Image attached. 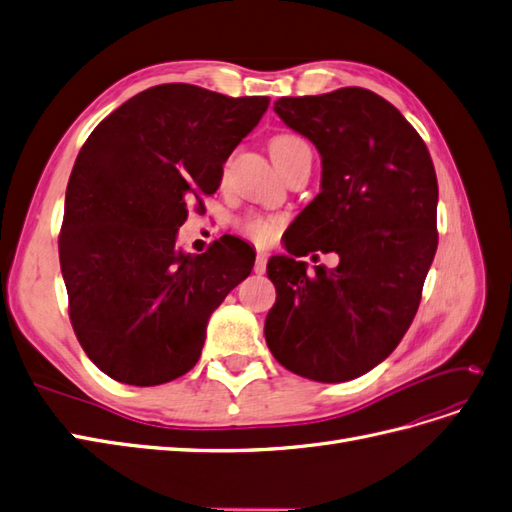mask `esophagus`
I'll return each mask as SVG.
<instances>
[{
    "mask_svg": "<svg viewBox=\"0 0 512 512\" xmlns=\"http://www.w3.org/2000/svg\"><path fill=\"white\" fill-rule=\"evenodd\" d=\"M254 271L258 273V275H262L267 271V254L265 252H258L256 254V262H254Z\"/></svg>",
    "mask_w": 512,
    "mask_h": 512,
    "instance_id": "34e87169",
    "label": "esophagus"
}]
</instances>
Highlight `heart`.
Here are the masks:
<instances>
[{
    "label": "heart",
    "instance_id": "b5f03b06",
    "mask_svg": "<svg viewBox=\"0 0 512 512\" xmlns=\"http://www.w3.org/2000/svg\"><path fill=\"white\" fill-rule=\"evenodd\" d=\"M271 156L275 160L277 166H286L292 158L301 156V153H312L309 149L307 141L299 134H292V132H282V134H275L271 138ZM284 218L282 215H271V213H250L245 215V218L237 220V228L243 237L252 239L254 243L265 245L269 241H273V237L277 235V230L282 228Z\"/></svg>",
    "mask_w": 512,
    "mask_h": 512
}]
</instances>
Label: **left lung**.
Masks as SVG:
<instances>
[{
	"label": "left lung",
	"instance_id": "1",
	"mask_svg": "<svg viewBox=\"0 0 512 512\" xmlns=\"http://www.w3.org/2000/svg\"><path fill=\"white\" fill-rule=\"evenodd\" d=\"M273 111L316 145L322 181L290 226V256L267 265L277 299L265 339L292 374L346 382L382 363L416 316L438 247L436 170L406 117L369 89L280 98ZM316 249L340 265L307 274L293 256Z\"/></svg>",
	"mask_w": 512,
	"mask_h": 512
}]
</instances>
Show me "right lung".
Masks as SVG:
<instances>
[{
  "mask_svg": "<svg viewBox=\"0 0 512 512\" xmlns=\"http://www.w3.org/2000/svg\"><path fill=\"white\" fill-rule=\"evenodd\" d=\"M267 106V96L168 83L89 134L68 181L59 265L76 339L106 376L156 386L200 359L209 316L256 254L230 235L183 254L177 230L194 200L220 188L224 162Z\"/></svg>",
  "mask_w": 512,
  "mask_h": 512,
  "instance_id": "right-lung-1",
  "label": "right lung"
}]
</instances>
